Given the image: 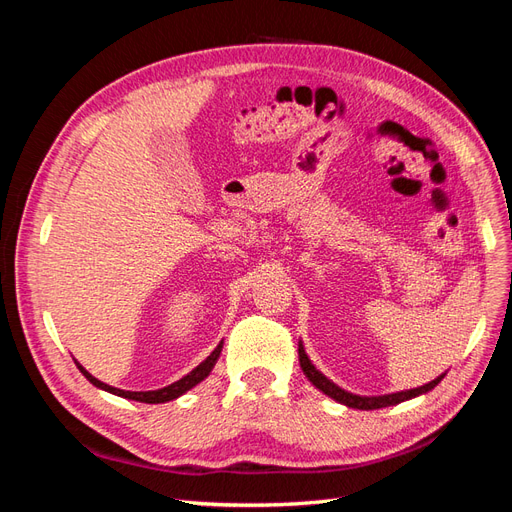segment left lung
I'll return each instance as SVG.
<instances>
[{
  "label": "left lung",
  "instance_id": "8db88e82",
  "mask_svg": "<svg viewBox=\"0 0 512 512\" xmlns=\"http://www.w3.org/2000/svg\"><path fill=\"white\" fill-rule=\"evenodd\" d=\"M299 363H301L305 378L312 382L318 391H322L327 397L335 399L337 404L354 408V410H378V408H386V406H397V404H401V401L414 399L418 395L429 393L431 389H436L440 380L446 376V371H444V374H440L436 380H431L423 386H416V389H410V391H397V393H389V395H356V393H350V391L342 389V386H337L333 380L324 376L320 369H316V365L309 361L303 342H299Z\"/></svg>",
  "mask_w": 512,
  "mask_h": 512
}]
</instances>
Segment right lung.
I'll return each instance as SVG.
<instances>
[{
	"mask_svg": "<svg viewBox=\"0 0 512 512\" xmlns=\"http://www.w3.org/2000/svg\"><path fill=\"white\" fill-rule=\"evenodd\" d=\"M222 346H224V342H220L218 348H215L203 363L196 365L188 376H183V378H179L177 382L164 386V389H156V391H123V389H115V386L98 380L96 376H91L89 371H87L79 361H76V359H74V363H76V367H79L81 374H83L91 384H94L96 389H100V391H106V393L123 397V399L141 401V404H166V401H173V399L185 395L190 389H194L196 384H200V382H203V380L211 374V369L215 367V363H218V359H220Z\"/></svg>",
	"mask_w": 512,
	"mask_h": 512,
	"instance_id": "1",
	"label": "right lung"
}]
</instances>
